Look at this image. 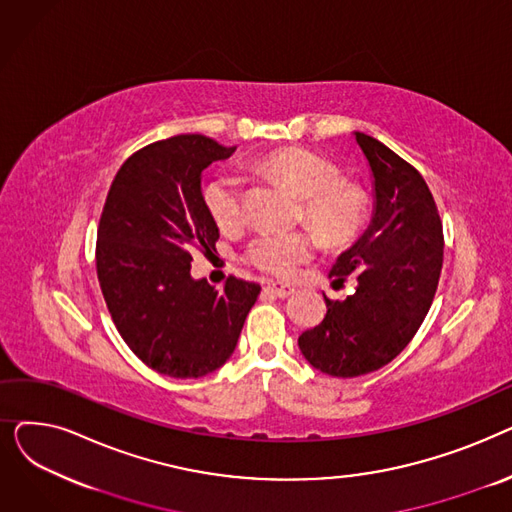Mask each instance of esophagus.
<instances>
[{
    "mask_svg": "<svg viewBox=\"0 0 512 512\" xmlns=\"http://www.w3.org/2000/svg\"><path fill=\"white\" fill-rule=\"evenodd\" d=\"M265 292H270V294H274V297H278V299H288L290 294H294V288H290V286H284V284H267L265 286Z\"/></svg>",
    "mask_w": 512,
    "mask_h": 512,
    "instance_id": "obj_1",
    "label": "esophagus"
}]
</instances>
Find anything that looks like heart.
I'll list each match as a JSON object with an SVG mask.
<instances>
[{"instance_id":"b5f03b06","label":"heart","mask_w":512,"mask_h":512,"mask_svg":"<svg viewBox=\"0 0 512 512\" xmlns=\"http://www.w3.org/2000/svg\"><path fill=\"white\" fill-rule=\"evenodd\" d=\"M255 166L301 197V222L309 224L324 245L344 247L363 230L369 211L365 188L342 178L332 159L313 149L286 147L263 155ZM203 203L222 232H234L245 224V184L240 176L232 172L213 176L203 191ZM317 236L311 230L261 232L247 245L245 261L270 276L288 278L313 257Z\"/></svg>"}]
</instances>
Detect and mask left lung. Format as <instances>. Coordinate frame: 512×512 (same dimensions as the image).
<instances>
[{"instance_id": "1", "label": "left lung", "mask_w": 512, "mask_h": 512, "mask_svg": "<svg viewBox=\"0 0 512 512\" xmlns=\"http://www.w3.org/2000/svg\"><path fill=\"white\" fill-rule=\"evenodd\" d=\"M375 186L367 232L332 267L355 274L344 301L326 299L319 326L299 336L305 359L334 378H357L400 355L432 307L444 259L442 220L423 176L378 139L355 132Z\"/></svg>"}]
</instances>
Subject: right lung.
<instances>
[{
    "instance_id": "1",
    "label": "right lung",
    "mask_w": 512,
    "mask_h": 512,
    "mask_svg": "<svg viewBox=\"0 0 512 512\" xmlns=\"http://www.w3.org/2000/svg\"><path fill=\"white\" fill-rule=\"evenodd\" d=\"M236 147L178 134L134 151L118 170L97 228L95 263L116 330L147 367L201 378L234 353L261 286L228 276L224 290L191 278L193 251L220 238L201 172Z\"/></svg>"
}]
</instances>
